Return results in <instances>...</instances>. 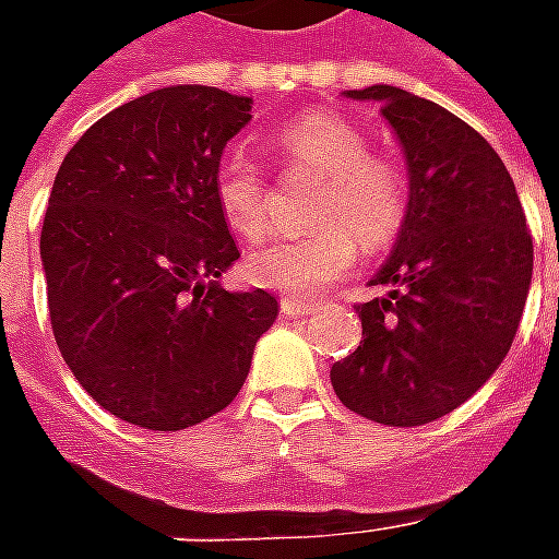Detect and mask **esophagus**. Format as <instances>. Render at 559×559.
Here are the masks:
<instances>
[{
    "mask_svg": "<svg viewBox=\"0 0 559 559\" xmlns=\"http://www.w3.org/2000/svg\"><path fill=\"white\" fill-rule=\"evenodd\" d=\"M281 311L290 317H308V314H314L317 305L305 302V299H293V296H284V299H281Z\"/></svg>",
    "mask_w": 559,
    "mask_h": 559,
    "instance_id": "1",
    "label": "esophagus"
}]
</instances>
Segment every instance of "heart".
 I'll return each instance as SVG.
<instances>
[{
	"mask_svg": "<svg viewBox=\"0 0 559 559\" xmlns=\"http://www.w3.org/2000/svg\"><path fill=\"white\" fill-rule=\"evenodd\" d=\"M287 167L323 176L314 227L305 236H275L245 260V275L293 299H314L350 275L365 248H386L407 221L411 188L395 160L371 155V143L350 119L308 114L272 140ZM212 194L233 233L257 239L269 227V179L239 148L224 152L212 173Z\"/></svg>",
	"mask_w": 559,
	"mask_h": 559,
	"instance_id": "heart-1",
	"label": "heart"
}]
</instances>
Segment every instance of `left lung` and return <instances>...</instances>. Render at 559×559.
Instances as JSON below:
<instances>
[{"label":"left lung","instance_id":"left-lung-1","mask_svg":"<svg viewBox=\"0 0 559 559\" xmlns=\"http://www.w3.org/2000/svg\"><path fill=\"white\" fill-rule=\"evenodd\" d=\"M380 102L395 128L411 203L395 251L359 302L362 341L332 365V389L365 419L413 428L452 413L500 368L533 278V236L515 182L476 128L395 86L347 92Z\"/></svg>","mask_w":559,"mask_h":559}]
</instances>
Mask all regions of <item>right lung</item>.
Wrapping results in <instances>:
<instances>
[{
  "instance_id": "obj_1",
  "label": "right lung",
  "mask_w": 559,
  "mask_h": 559,
  "mask_svg": "<svg viewBox=\"0 0 559 559\" xmlns=\"http://www.w3.org/2000/svg\"><path fill=\"white\" fill-rule=\"evenodd\" d=\"M251 98L167 86L102 116L56 173L41 227L50 326L62 359L119 419L179 431L242 389L278 302L230 293L239 260L212 194Z\"/></svg>"
}]
</instances>
